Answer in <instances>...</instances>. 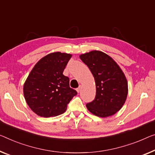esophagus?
<instances>
[{"instance_id":"obj_1","label":"esophagus","mask_w":155,"mask_h":155,"mask_svg":"<svg viewBox=\"0 0 155 155\" xmlns=\"http://www.w3.org/2000/svg\"><path fill=\"white\" fill-rule=\"evenodd\" d=\"M81 85H79V87H77V91L78 92H79L81 91Z\"/></svg>"}]
</instances>
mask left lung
<instances>
[{
  "mask_svg": "<svg viewBox=\"0 0 155 155\" xmlns=\"http://www.w3.org/2000/svg\"><path fill=\"white\" fill-rule=\"evenodd\" d=\"M88 67L96 85L94 100L86 107L91 114L101 117L111 116L121 109L128 94L125 75L114 59L100 51L80 55Z\"/></svg>",
  "mask_w": 155,
  "mask_h": 155,
  "instance_id": "left-lung-1",
  "label": "left lung"
}]
</instances>
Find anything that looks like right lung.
Here are the masks:
<instances>
[{
	"instance_id": "right-lung-1",
	"label": "right lung",
	"mask_w": 155,
	"mask_h": 155,
	"mask_svg": "<svg viewBox=\"0 0 155 155\" xmlns=\"http://www.w3.org/2000/svg\"><path fill=\"white\" fill-rule=\"evenodd\" d=\"M71 58L70 54L54 52L34 66L24 85L27 104L39 116H57L65 111L77 92L70 87V78L63 71Z\"/></svg>"
}]
</instances>
